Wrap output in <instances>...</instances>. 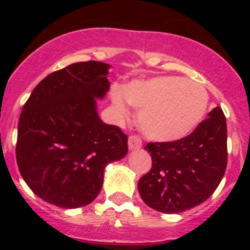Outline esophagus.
Here are the masks:
<instances>
[{"mask_svg":"<svg viewBox=\"0 0 250 250\" xmlns=\"http://www.w3.org/2000/svg\"><path fill=\"white\" fill-rule=\"evenodd\" d=\"M141 145H143V141L138 135H130L129 139H128V147L130 150H137V148H140Z\"/></svg>","mask_w":250,"mask_h":250,"instance_id":"34e87169","label":"esophagus"}]
</instances>
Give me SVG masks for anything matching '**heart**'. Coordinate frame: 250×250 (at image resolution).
Instances as JSON below:
<instances>
[{"label": "heart", "instance_id": "b5f03b06", "mask_svg": "<svg viewBox=\"0 0 250 250\" xmlns=\"http://www.w3.org/2000/svg\"><path fill=\"white\" fill-rule=\"evenodd\" d=\"M112 102L123 116L127 103L137 107L139 125L148 138L174 141L190 134L203 120L208 93L201 83L179 76H160L134 81L112 92Z\"/></svg>", "mask_w": 250, "mask_h": 250}]
</instances>
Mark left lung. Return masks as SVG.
Masks as SVG:
<instances>
[{"label":"left lung","instance_id":"left-lung-1","mask_svg":"<svg viewBox=\"0 0 250 250\" xmlns=\"http://www.w3.org/2000/svg\"><path fill=\"white\" fill-rule=\"evenodd\" d=\"M188 137L148 143L152 167L138 183L143 201L161 213L178 214L208 200L228 166V127L219 106Z\"/></svg>","mask_w":250,"mask_h":250}]
</instances>
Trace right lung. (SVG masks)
Wrapping results in <instances>:
<instances>
[{"instance_id":"1","label":"right lung","mask_w":250,"mask_h":250,"mask_svg":"<svg viewBox=\"0 0 250 250\" xmlns=\"http://www.w3.org/2000/svg\"><path fill=\"white\" fill-rule=\"evenodd\" d=\"M100 62H75L44 77L22 106L17 163L30 188L46 202L74 209L100 192L104 169L128 152V137L106 125L95 99L110 88Z\"/></svg>"}]
</instances>
